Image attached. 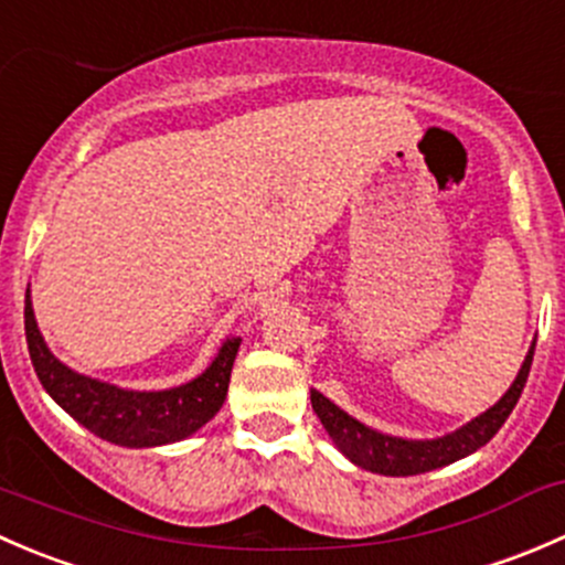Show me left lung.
I'll use <instances>...</instances> for the list:
<instances>
[{"label":"left lung","mask_w":565,"mask_h":565,"mask_svg":"<svg viewBox=\"0 0 565 565\" xmlns=\"http://www.w3.org/2000/svg\"><path fill=\"white\" fill-rule=\"evenodd\" d=\"M533 352L535 341L530 344L525 363H522L516 380L511 383V388L503 393V398H500L494 407H489L487 413H481L478 418H472L470 424L451 431V435L437 437V440H404V437L383 435V431L372 429V426L361 424V420H355L352 415H347L344 409L335 407V404L330 402L328 396H322L319 391H311V407H315L317 418L322 420L330 440L335 443V448H339L352 465L363 467V470L380 472V476H418V472L437 470V467H446L451 465V461L470 457L472 451L487 446V443L498 435V429L505 424L511 409L520 402L522 388H525L527 383L530 363H533Z\"/></svg>","instance_id":"obj_1"}]
</instances>
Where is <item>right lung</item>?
<instances>
[{
  "label": "right lung",
  "instance_id": "obj_1",
  "mask_svg": "<svg viewBox=\"0 0 565 565\" xmlns=\"http://www.w3.org/2000/svg\"><path fill=\"white\" fill-rule=\"evenodd\" d=\"M24 330L32 366L49 396L100 440L125 448L167 446L202 429L224 404L232 363L241 350V339L230 335L221 344L215 361L191 383L167 391H125L84 377L56 361L38 330L30 289L24 300Z\"/></svg>",
  "mask_w": 565,
  "mask_h": 565
}]
</instances>
